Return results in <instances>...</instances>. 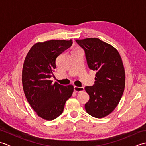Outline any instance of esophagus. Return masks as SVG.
Returning a JSON list of instances; mask_svg holds the SVG:
<instances>
[{"label": "esophagus", "instance_id": "34e87169", "mask_svg": "<svg viewBox=\"0 0 146 146\" xmlns=\"http://www.w3.org/2000/svg\"><path fill=\"white\" fill-rule=\"evenodd\" d=\"M74 90L76 92H82L84 91V88L83 87H79V86H75L74 87Z\"/></svg>", "mask_w": 146, "mask_h": 146}]
</instances>
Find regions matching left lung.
I'll return each mask as SVG.
<instances>
[{"mask_svg":"<svg viewBox=\"0 0 146 146\" xmlns=\"http://www.w3.org/2000/svg\"><path fill=\"white\" fill-rule=\"evenodd\" d=\"M76 42L85 50L88 67L96 71L94 85L85 88L90 96L85 110L94 117H105L116 108L124 91L125 73L122 58L116 48L98 38Z\"/></svg>","mask_w":146,"mask_h":146,"instance_id":"8db88e82","label":"left lung"}]
</instances>
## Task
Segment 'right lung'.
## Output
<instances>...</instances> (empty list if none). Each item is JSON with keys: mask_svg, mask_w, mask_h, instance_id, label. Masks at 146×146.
<instances>
[{"mask_svg": "<svg viewBox=\"0 0 146 146\" xmlns=\"http://www.w3.org/2000/svg\"><path fill=\"white\" fill-rule=\"evenodd\" d=\"M72 44L71 39L37 42L24 60L22 71L24 94L36 114L44 120H54L61 115L65 103L73 94V85L52 84L50 80L56 66V58Z\"/></svg>", "mask_w": 146, "mask_h": 146, "instance_id": "right-lung-1", "label": "right lung"}]
</instances>
